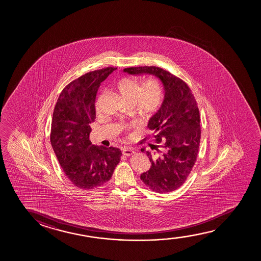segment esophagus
Masks as SVG:
<instances>
[{"instance_id":"obj_1","label":"esophagus","mask_w":261,"mask_h":261,"mask_svg":"<svg viewBox=\"0 0 261 261\" xmlns=\"http://www.w3.org/2000/svg\"><path fill=\"white\" fill-rule=\"evenodd\" d=\"M122 153H123V155H125V156H131V155L135 153V150L132 149V148H130V147H126L125 149H123Z\"/></svg>"}]
</instances>
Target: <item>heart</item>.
<instances>
[{
	"instance_id": "b5f03b06",
	"label": "heart",
	"mask_w": 261,
	"mask_h": 261,
	"mask_svg": "<svg viewBox=\"0 0 261 261\" xmlns=\"http://www.w3.org/2000/svg\"><path fill=\"white\" fill-rule=\"evenodd\" d=\"M115 90L118 96L126 105H132L138 114L143 118L153 116L162 105L164 89L161 81L150 79L140 85V83L129 77L119 79L115 84ZM100 99L96 100V111H99Z\"/></svg>"
}]
</instances>
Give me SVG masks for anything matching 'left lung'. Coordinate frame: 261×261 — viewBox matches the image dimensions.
Listing matches in <instances>:
<instances>
[{
    "label": "left lung",
    "instance_id": "left-lung-1",
    "mask_svg": "<svg viewBox=\"0 0 261 261\" xmlns=\"http://www.w3.org/2000/svg\"><path fill=\"white\" fill-rule=\"evenodd\" d=\"M124 72L150 74L163 84L164 100L148 123L157 145H151L153 152L146 151L151 167L141 175V180L156 193L173 192L186 182L199 152L201 130L196 100L185 81L163 68L132 67Z\"/></svg>",
    "mask_w": 261,
    "mask_h": 261
}]
</instances>
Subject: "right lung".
Instances as JSON below:
<instances>
[{
  "label": "right lung",
  "instance_id": "1",
  "mask_svg": "<svg viewBox=\"0 0 261 261\" xmlns=\"http://www.w3.org/2000/svg\"><path fill=\"white\" fill-rule=\"evenodd\" d=\"M115 69L88 72L73 80L62 90L54 107L50 143L65 175L80 189L103 186L120 161L119 149L94 146L89 140L97 91Z\"/></svg>",
  "mask_w": 261,
  "mask_h": 261
}]
</instances>
